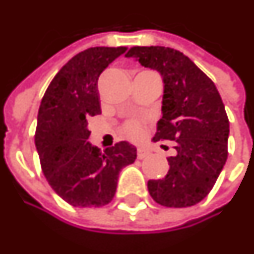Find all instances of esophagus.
Wrapping results in <instances>:
<instances>
[{
    "mask_svg": "<svg viewBox=\"0 0 254 254\" xmlns=\"http://www.w3.org/2000/svg\"><path fill=\"white\" fill-rule=\"evenodd\" d=\"M148 154H150V152L147 151L145 148H139V150H137V158H139V159H144L145 157H148Z\"/></svg>",
    "mask_w": 254,
    "mask_h": 254,
    "instance_id": "esophagus-1",
    "label": "esophagus"
}]
</instances>
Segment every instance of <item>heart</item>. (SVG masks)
Returning a JSON list of instances; mask_svg holds the SVG:
<instances>
[{"instance_id": "b5f03b06", "label": "heart", "mask_w": 254, "mask_h": 254, "mask_svg": "<svg viewBox=\"0 0 254 254\" xmlns=\"http://www.w3.org/2000/svg\"><path fill=\"white\" fill-rule=\"evenodd\" d=\"M125 133L130 139H139L143 134V127L139 121H129L125 125Z\"/></svg>"}]
</instances>
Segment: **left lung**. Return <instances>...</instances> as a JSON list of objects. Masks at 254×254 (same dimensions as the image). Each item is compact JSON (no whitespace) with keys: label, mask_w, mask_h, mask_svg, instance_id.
Listing matches in <instances>:
<instances>
[{"label":"left lung","mask_w":254,"mask_h":254,"mask_svg":"<svg viewBox=\"0 0 254 254\" xmlns=\"http://www.w3.org/2000/svg\"><path fill=\"white\" fill-rule=\"evenodd\" d=\"M127 56L162 77V118L152 140L176 141V154L168 158V175L148 180V192L164 206H192L213 189L228 155L230 122L219 90L176 49L133 47Z\"/></svg>","instance_id":"left-lung-1"}]
</instances>
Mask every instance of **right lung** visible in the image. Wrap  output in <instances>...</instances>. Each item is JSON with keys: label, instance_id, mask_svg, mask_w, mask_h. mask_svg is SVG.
Here are the masks:
<instances>
[{"label": "right lung", "instance_id": "1", "mask_svg": "<svg viewBox=\"0 0 254 254\" xmlns=\"http://www.w3.org/2000/svg\"><path fill=\"white\" fill-rule=\"evenodd\" d=\"M127 47H95L75 55L55 75L42 97L35 147L41 168L56 194L72 206L113 201L120 172L137 157L127 141L100 151L88 141V120L100 114L97 79Z\"/></svg>", "mask_w": 254, "mask_h": 254}]
</instances>
